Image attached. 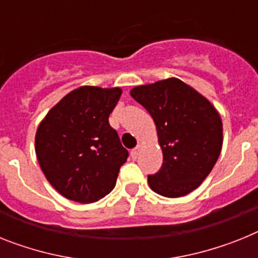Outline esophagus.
Masks as SVG:
<instances>
[{
    "label": "esophagus",
    "mask_w": 258,
    "mask_h": 258,
    "mask_svg": "<svg viewBox=\"0 0 258 258\" xmlns=\"http://www.w3.org/2000/svg\"><path fill=\"white\" fill-rule=\"evenodd\" d=\"M140 148H142V146H138L131 151V157H133V159H136V157H138V155H139L140 152Z\"/></svg>",
    "instance_id": "1"
}]
</instances>
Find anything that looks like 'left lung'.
Returning <instances> with one entry per match:
<instances>
[{
    "mask_svg": "<svg viewBox=\"0 0 258 258\" xmlns=\"http://www.w3.org/2000/svg\"><path fill=\"white\" fill-rule=\"evenodd\" d=\"M131 97L155 120L162 165L148 176L149 187L168 198L196 190L210 174L223 144L219 112L209 99L178 79L134 88Z\"/></svg>",
    "mask_w": 258,
    "mask_h": 258,
    "instance_id": "obj_1",
    "label": "left lung"
}]
</instances>
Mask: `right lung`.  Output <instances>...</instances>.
<instances>
[{"mask_svg":"<svg viewBox=\"0 0 258 258\" xmlns=\"http://www.w3.org/2000/svg\"><path fill=\"white\" fill-rule=\"evenodd\" d=\"M122 89L81 86L45 115L35 136V152L45 178L62 197L93 203L115 186L128 151L109 123Z\"/></svg>","mask_w":258,"mask_h":258,"instance_id":"1","label":"right lung"}]
</instances>
